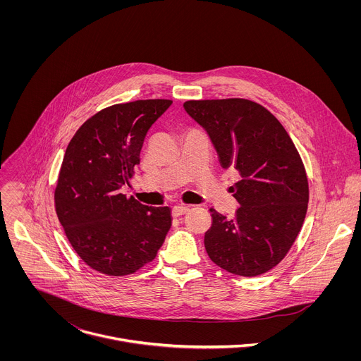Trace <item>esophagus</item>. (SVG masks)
<instances>
[{
  "mask_svg": "<svg viewBox=\"0 0 361 361\" xmlns=\"http://www.w3.org/2000/svg\"><path fill=\"white\" fill-rule=\"evenodd\" d=\"M188 211H189V207L175 206L172 208V215L173 216H180V215H185Z\"/></svg>",
  "mask_w": 361,
  "mask_h": 361,
  "instance_id": "1",
  "label": "esophagus"
}]
</instances>
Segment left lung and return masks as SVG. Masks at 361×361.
Wrapping results in <instances>:
<instances>
[{"label": "left lung", "mask_w": 361, "mask_h": 361, "mask_svg": "<svg viewBox=\"0 0 361 361\" xmlns=\"http://www.w3.org/2000/svg\"><path fill=\"white\" fill-rule=\"evenodd\" d=\"M186 112L206 130L222 168H235L231 186L240 207L228 219L214 208L204 246L225 271L261 275L286 256L309 203L303 161L281 122L262 105L245 99L190 100Z\"/></svg>", "instance_id": "left-lung-1"}]
</instances>
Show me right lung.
<instances>
[{
  "label": "right lung",
  "mask_w": 361,
  "mask_h": 361,
  "mask_svg": "<svg viewBox=\"0 0 361 361\" xmlns=\"http://www.w3.org/2000/svg\"><path fill=\"white\" fill-rule=\"evenodd\" d=\"M171 100L115 104L89 118L69 142L55 209L75 252L93 269L129 275L153 261L172 225L169 207L119 193L140 162L145 137Z\"/></svg>",
  "instance_id": "add662e5"
}]
</instances>
